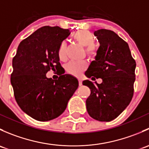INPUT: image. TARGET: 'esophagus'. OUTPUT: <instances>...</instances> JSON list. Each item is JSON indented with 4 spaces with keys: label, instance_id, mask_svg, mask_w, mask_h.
<instances>
[{
    "label": "esophagus",
    "instance_id": "obj_1",
    "mask_svg": "<svg viewBox=\"0 0 149 149\" xmlns=\"http://www.w3.org/2000/svg\"><path fill=\"white\" fill-rule=\"evenodd\" d=\"M78 80H79V86H81V85H82V81H81V79H78Z\"/></svg>",
    "mask_w": 149,
    "mask_h": 149
}]
</instances>
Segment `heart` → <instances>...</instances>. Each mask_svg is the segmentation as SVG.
I'll return each mask as SVG.
<instances>
[{"instance_id": "b5f03b06", "label": "heart", "mask_w": 149, "mask_h": 149, "mask_svg": "<svg viewBox=\"0 0 149 149\" xmlns=\"http://www.w3.org/2000/svg\"><path fill=\"white\" fill-rule=\"evenodd\" d=\"M73 39L81 45L86 47V52L89 57H94L97 52L94 42V37L90 31L86 30H80L73 34ZM58 58L61 60H64L66 57V42H62L60 45L58 50ZM87 63L85 61L81 62L68 63L65 66V70L70 74L78 76L86 68Z\"/></svg>"}]
</instances>
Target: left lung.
Returning <instances> with one entry per match:
<instances>
[{
	"label": "left lung",
	"mask_w": 149,
	"mask_h": 149,
	"mask_svg": "<svg viewBox=\"0 0 149 149\" xmlns=\"http://www.w3.org/2000/svg\"><path fill=\"white\" fill-rule=\"evenodd\" d=\"M94 34L100 46L85 75L93 81L101 78L102 82L83 81L91 89L86 109L94 119L109 122L119 116L133 98L136 63L127 43L113 31L102 29Z\"/></svg>",
	"instance_id": "left-lung-1"
}]
</instances>
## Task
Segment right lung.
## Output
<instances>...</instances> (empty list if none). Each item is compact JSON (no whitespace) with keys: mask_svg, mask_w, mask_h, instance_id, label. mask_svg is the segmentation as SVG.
<instances>
[{"mask_svg":"<svg viewBox=\"0 0 149 149\" xmlns=\"http://www.w3.org/2000/svg\"><path fill=\"white\" fill-rule=\"evenodd\" d=\"M70 32L59 26L38 29L22 40L13 58L10 83L19 107L31 118L49 121L65 111L68 102L79 86L71 75L59 74L48 79L46 73L61 68L58 50Z\"/></svg>","mask_w":149,"mask_h":149,"instance_id":"right-lung-1","label":"right lung"}]
</instances>
